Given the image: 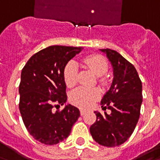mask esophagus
Returning <instances> with one entry per match:
<instances>
[{
    "instance_id": "esophagus-1",
    "label": "esophagus",
    "mask_w": 160,
    "mask_h": 160,
    "mask_svg": "<svg viewBox=\"0 0 160 160\" xmlns=\"http://www.w3.org/2000/svg\"><path fill=\"white\" fill-rule=\"evenodd\" d=\"M86 112H87V111H84V110H80V115H81V116H84V115L86 114Z\"/></svg>"
}]
</instances>
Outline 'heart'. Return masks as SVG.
Here are the masks:
<instances>
[{
  "label": "heart",
  "instance_id": "b5f03b06",
  "mask_svg": "<svg viewBox=\"0 0 160 160\" xmlns=\"http://www.w3.org/2000/svg\"><path fill=\"white\" fill-rule=\"evenodd\" d=\"M85 65L98 77L107 73L109 65L106 59L101 56H87L83 59ZM63 77L65 83L68 87H73L78 80V65L74 61H69L63 70ZM99 82L104 83L103 78L99 79ZM100 91L98 88H85L78 87L73 90L69 94L70 103L75 106L87 109L92 106L100 98Z\"/></svg>",
  "mask_w": 160,
  "mask_h": 160
}]
</instances>
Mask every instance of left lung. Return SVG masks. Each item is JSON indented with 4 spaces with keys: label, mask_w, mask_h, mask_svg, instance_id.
Instances as JSON below:
<instances>
[{
    "label": "left lung",
    "mask_w": 160,
    "mask_h": 160,
    "mask_svg": "<svg viewBox=\"0 0 160 160\" xmlns=\"http://www.w3.org/2000/svg\"><path fill=\"white\" fill-rule=\"evenodd\" d=\"M113 68V80L101 100L103 110L111 114L94 111L97 120L90 128L93 140L104 147L123 144L131 134L140 118L142 103V84L135 68L116 50L102 49Z\"/></svg>",
    "instance_id": "1"
}]
</instances>
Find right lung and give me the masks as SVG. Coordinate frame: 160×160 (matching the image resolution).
Masks as SVG:
<instances>
[{
	"label": "right lung",
	"instance_id": "add662e5",
	"mask_svg": "<svg viewBox=\"0 0 160 160\" xmlns=\"http://www.w3.org/2000/svg\"><path fill=\"white\" fill-rule=\"evenodd\" d=\"M81 47L53 45L34 54L21 72L19 87V111L29 134L45 145H55L68 137L80 118L79 109L67 104L62 111L53 107L67 102L63 70Z\"/></svg>",
	"mask_w": 160,
	"mask_h": 160
}]
</instances>
